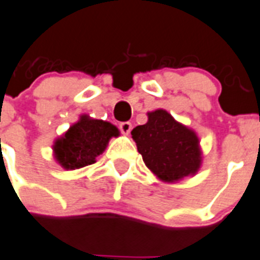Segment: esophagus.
<instances>
[{
    "instance_id": "obj_1",
    "label": "esophagus",
    "mask_w": 260,
    "mask_h": 260,
    "mask_svg": "<svg viewBox=\"0 0 260 260\" xmlns=\"http://www.w3.org/2000/svg\"><path fill=\"white\" fill-rule=\"evenodd\" d=\"M119 128L123 135H129L131 131H132V124H131L129 121H125V123L120 124Z\"/></svg>"
}]
</instances>
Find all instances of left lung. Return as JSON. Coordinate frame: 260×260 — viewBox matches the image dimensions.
<instances>
[{
    "label": "left lung",
    "instance_id": "1",
    "mask_svg": "<svg viewBox=\"0 0 260 260\" xmlns=\"http://www.w3.org/2000/svg\"><path fill=\"white\" fill-rule=\"evenodd\" d=\"M147 115V123L134 128L131 135L148 169L168 184L197 174L202 165L197 134L161 108Z\"/></svg>",
    "mask_w": 260,
    "mask_h": 260
}]
</instances>
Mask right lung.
Listing matches in <instances>:
<instances>
[{
  "instance_id": "add662e5",
  "label": "right lung",
  "mask_w": 260,
  "mask_h": 260,
  "mask_svg": "<svg viewBox=\"0 0 260 260\" xmlns=\"http://www.w3.org/2000/svg\"><path fill=\"white\" fill-rule=\"evenodd\" d=\"M119 135L116 125L80 115L79 120L54 141V158L66 171L80 169L96 162V157L106 150L111 139Z\"/></svg>"
}]
</instances>
